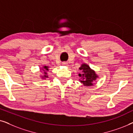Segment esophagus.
<instances>
[{"instance_id":"esophagus-1","label":"esophagus","mask_w":133,"mask_h":133,"mask_svg":"<svg viewBox=\"0 0 133 133\" xmlns=\"http://www.w3.org/2000/svg\"><path fill=\"white\" fill-rule=\"evenodd\" d=\"M62 65H67L68 64H67V63H66V62H62Z\"/></svg>"}]
</instances>
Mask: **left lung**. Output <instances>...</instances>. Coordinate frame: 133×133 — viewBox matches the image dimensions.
Segmentation results:
<instances>
[{"instance_id":"obj_1","label":"left lung","mask_w":133,"mask_h":133,"mask_svg":"<svg viewBox=\"0 0 133 133\" xmlns=\"http://www.w3.org/2000/svg\"><path fill=\"white\" fill-rule=\"evenodd\" d=\"M79 69L81 72L79 74V76L81 77L80 82L86 87L93 85L94 81L99 77L96 72L86 63H82Z\"/></svg>"}]
</instances>
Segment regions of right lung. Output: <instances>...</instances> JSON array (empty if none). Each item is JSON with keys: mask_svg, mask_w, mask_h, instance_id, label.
I'll return each mask as SVG.
<instances>
[{"mask_svg": "<svg viewBox=\"0 0 133 133\" xmlns=\"http://www.w3.org/2000/svg\"><path fill=\"white\" fill-rule=\"evenodd\" d=\"M49 67L48 66H43L42 68H41V71L42 70L43 72V75H41V77L42 79H46V78L48 77V74H47V71L49 70H48Z\"/></svg>", "mask_w": 133, "mask_h": 133, "instance_id": "1", "label": "right lung"}]
</instances>
